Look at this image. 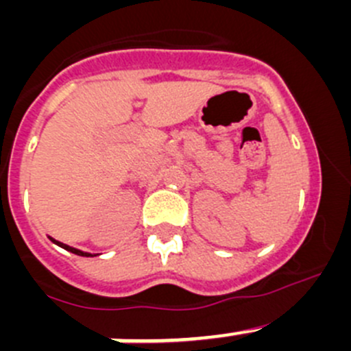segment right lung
<instances>
[{"label":"right lung","instance_id":"right-lung-1","mask_svg":"<svg viewBox=\"0 0 351 351\" xmlns=\"http://www.w3.org/2000/svg\"><path fill=\"white\" fill-rule=\"evenodd\" d=\"M51 239L52 243L54 244H58V246H61V247H64L66 251H69V253H74V254H77V256H97V254H91V253H86V251H81V250H76V247H73V246H67V244H64V243H61V241H56L54 238H49Z\"/></svg>","mask_w":351,"mask_h":351}]
</instances>
